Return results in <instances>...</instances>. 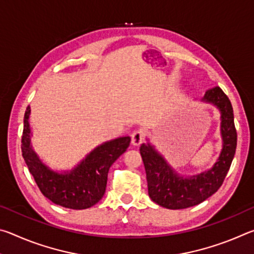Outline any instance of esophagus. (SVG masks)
<instances>
[{
  "label": "esophagus",
  "instance_id": "esophagus-1",
  "mask_svg": "<svg viewBox=\"0 0 254 254\" xmlns=\"http://www.w3.org/2000/svg\"><path fill=\"white\" fill-rule=\"evenodd\" d=\"M144 140V133L141 130H135L132 132L131 134V142L133 145H139L143 142Z\"/></svg>",
  "mask_w": 254,
  "mask_h": 254
}]
</instances>
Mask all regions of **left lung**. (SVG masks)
Instances as JSON below:
<instances>
[{"label": "left lung", "instance_id": "1", "mask_svg": "<svg viewBox=\"0 0 254 254\" xmlns=\"http://www.w3.org/2000/svg\"><path fill=\"white\" fill-rule=\"evenodd\" d=\"M200 102L214 105L221 113L222 150L212 168L197 175L183 176L169 165L149 139L140 147L150 198L165 208L183 209L203 203L222 186L234 158L238 135L229 97L216 86L208 89Z\"/></svg>", "mask_w": 254, "mask_h": 254}]
</instances>
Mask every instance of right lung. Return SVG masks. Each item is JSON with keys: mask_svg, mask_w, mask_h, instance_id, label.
<instances>
[{"mask_svg": "<svg viewBox=\"0 0 254 254\" xmlns=\"http://www.w3.org/2000/svg\"><path fill=\"white\" fill-rule=\"evenodd\" d=\"M30 106L23 120L22 156L30 174L42 192L54 204L71 209H86L102 199L110 167L127 151L130 136H120L97 145L70 170H54L41 160L31 144Z\"/></svg>", "mask_w": 254, "mask_h": 254, "instance_id": "add662e5", "label": "right lung"}]
</instances>
